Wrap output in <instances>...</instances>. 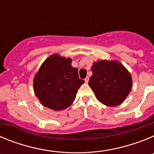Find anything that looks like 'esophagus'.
Segmentation results:
<instances>
[{
	"mask_svg": "<svg viewBox=\"0 0 154 154\" xmlns=\"http://www.w3.org/2000/svg\"><path fill=\"white\" fill-rule=\"evenodd\" d=\"M89 77H88V76H87L86 78L85 79V82H86V83H88V82H89Z\"/></svg>",
	"mask_w": 154,
	"mask_h": 154,
	"instance_id": "obj_1",
	"label": "esophagus"
}]
</instances>
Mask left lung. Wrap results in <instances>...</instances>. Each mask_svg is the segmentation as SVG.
<instances>
[{
    "label": "left lung",
    "mask_w": 154,
    "mask_h": 154,
    "mask_svg": "<svg viewBox=\"0 0 154 154\" xmlns=\"http://www.w3.org/2000/svg\"><path fill=\"white\" fill-rule=\"evenodd\" d=\"M89 81L96 98L108 106H116L125 100L132 89V77L117 61L100 60L92 66Z\"/></svg>",
    "instance_id": "1"
}]
</instances>
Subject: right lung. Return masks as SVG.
<instances>
[{"label": "right lung", "mask_w": 154, "mask_h": 154, "mask_svg": "<svg viewBox=\"0 0 154 154\" xmlns=\"http://www.w3.org/2000/svg\"><path fill=\"white\" fill-rule=\"evenodd\" d=\"M85 82L70 58L54 54L46 59L34 78V91L43 106L55 111L72 104L79 88Z\"/></svg>", "instance_id": "obj_1"}]
</instances>
